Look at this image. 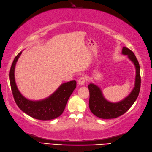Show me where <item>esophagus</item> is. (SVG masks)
Instances as JSON below:
<instances>
[{
	"label": "esophagus",
	"instance_id": "34e87169",
	"mask_svg": "<svg viewBox=\"0 0 152 152\" xmlns=\"http://www.w3.org/2000/svg\"><path fill=\"white\" fill-rule=\"evenodd\" d=\"M87 80V77L85 75H83L81 77H80V78L78 80V83L79 85H84L85 84V81Z\"/></svg>",
	"mask_w": 152,
	"mask_h": 152
}]
</instances>
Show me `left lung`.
<instances>
[{"instance_id":"left-lung-1","label":"left lung","mask_w":152,"mask_h":152,"mask_svg":"<svg viewBox=\"0 0 152 152\" xmlns=\"http://www.w3.org/2000/svg\"><path fill=\"white\" fill-rule=\"evenodd\" d=\"M122 54L127 55L136 67L135 85L129 96L120 102L110 103L104 98L99 88L94 84L88 86L90 92L89 108L94 115L100 118L113 119L122 116L130 109L139 96L141 84L139 63L133 52L128 48L124 47Z\"/></svg>"}]
</instances>
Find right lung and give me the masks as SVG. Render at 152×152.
Instances as JSON below:
<instances>
[{
    "instance_id": "obj_1",
    "label": "right lung",
    "mask_w": 152,
    "mask_h": 152,
    "mask_svg": "<svg viewBox=\"0 0 152 152\" xmlns=\"http://www.w3.org/2000/svg\"><path fill=\"white\" fill-rule=\"evenodd\" d=\"M21 53L15 57L10 71V86L17 105L23 112L37 120H50L60 116L65 109L71 94L75 89L76 81L72 80L62 84L55 93L45 99L33 102L26 99L18 90L14 77L15 64Z\"/></svg>"
}]
</instances>
